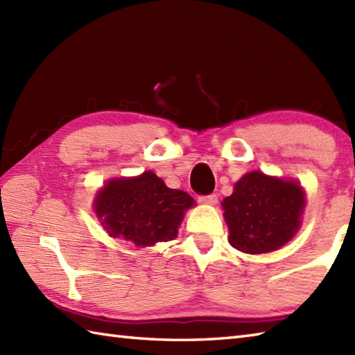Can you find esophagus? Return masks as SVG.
I'll return each mask as SVG.
<instances>
[{
	"label": "esophagus",
	"mask_w": 355,
	"mask_h": 355,
	"mask_svg": "<svg viewBox=\"0 0 355 355\" xmlns=\"http://www.w3.org/2000/svg\"><path fill=\"white\" fill-rule=\"evenodd\" d=\"M198 200H200V202H202V205H216V201H218V195H216V193L200 195Z\"/></svg>",
	"instance_id": "1"
}]
</instances>
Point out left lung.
Segmentation results:
<instances>
[{"label": "left lung", "mask_w": 355, "mask_h": 355, "mask_svg": "<svg viewBox=\"0 0 355 355\" xmlns=\"http://www.w3.org/2000/svg\"><path fill=\"white\" fill-rule=\"evenodd\" d=\"M305 193L297 183L250 172L223 201L230 244L244 253L273 252L296 235Z\"/></svg>", "instance_id": "obj_1"}]
</instances>
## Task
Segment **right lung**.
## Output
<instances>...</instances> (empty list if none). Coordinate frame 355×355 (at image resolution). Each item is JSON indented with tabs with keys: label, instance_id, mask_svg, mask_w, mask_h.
I'll list each match as a JSON object with an SVG mask.
<instances>
[{
	"label": "right lung",
	"instance_id": "right-lung-1",
	"mask_svg": "<svg viewBox=\"0 0 355 355\" xmlns=\"http://www.w3.org/2000/svg\"><path fill=\"white\" fill-rule=\"evenodd\" d=\"M193 205L189 193L169 189L149 171L137 178L111 180L94 207L110 236L148 247L175 238L184 210Z\"/></svg>",
	"mask_w": 355,
	"mask_h": 355
}]
</instances>
